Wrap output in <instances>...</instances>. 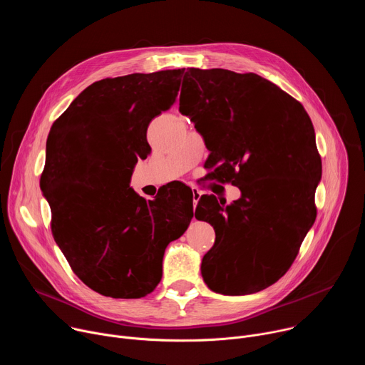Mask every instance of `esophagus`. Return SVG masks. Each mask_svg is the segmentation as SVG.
I'll use <instances>...</instances> for the list:
<instances>
[{"label":"esophagus","instance_id":"1","mask_svg":"<svg viewBox=\"0 0 365 365\" xmlns=\"http://www.w3.org/2000/svg\"><path fill=\"white\" fill-rule=\"evenodd\" d=\"M192 195H193V206H196L200 199V192L197 189H192Z\"/></svg>","mask_w":365,"mask_h":365}]
</instances>
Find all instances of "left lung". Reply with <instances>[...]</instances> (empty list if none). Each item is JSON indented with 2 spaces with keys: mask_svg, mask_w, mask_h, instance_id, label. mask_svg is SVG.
Masks as SVG:
<instances>
[{
  "mask_svg": "<svg viewBox=\"0 0 365 365\" xmlns=\"http://www.w3.org/2000/svg\"><path fill=\"white\" fill-rule=\"evenodd\" d=\"M179 111L205 138L212 178L241 190L230 205L214 195L197 202L195 217L217 235L202 277L222 294L263 290L290 269L317 218L322 162L314 124L270 81L227 69L187 68Z\"/></svg>",
  "mask_w": 365,
  "mask_h": 365,
  "instance_id": "left-lung-1",
  "label": "left lung"
}]
</instances>
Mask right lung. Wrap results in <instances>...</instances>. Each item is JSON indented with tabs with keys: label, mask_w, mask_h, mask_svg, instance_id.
I'll return each instance as SVG.
<instances>
[{
	"label": "right lung",
	"mask_w": 365,
	"mask_h": 365,
	"mask_svg": "<svg viewBox=\"0 0 365 365\" xmlns=\"http://www.w3.org/2000/svg\"><path fill=\"white\" fill-rule=\"evenodd\" d=\"M185 69L106 78L82 91L53 123L40 187L51 234L73 273L114 299H140L162 280L168 244L193 217L189 190L147 200L130 187L145 159L150 121L176 102Z\"/></svg>",
	"instance_id": "right-lung-1"
}]
</instances>
